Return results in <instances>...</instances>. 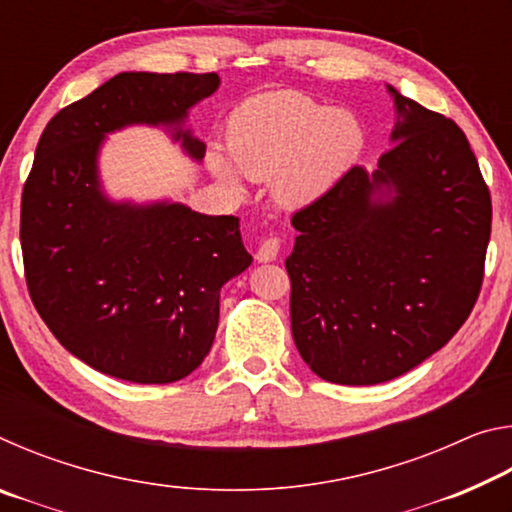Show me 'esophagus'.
I'll return each mask as SVG.
<instances>
[{"instance_id": "1", "label": "esophagus", "mask_w": 512, "mask_h": 512, "mask_svg": "<svg viewBox=\"0 0 512 512\" xmlns=\"http://www.w3.org/2000/svg\"><path fill=\"white\" fill-rule=\"evenodd\" d=\"M277 253H280V239L268 237V239L262 241V246H259L255 259H257V262L266 264V262H273V259L277 257Z\"/></svg>"}]
</instances>
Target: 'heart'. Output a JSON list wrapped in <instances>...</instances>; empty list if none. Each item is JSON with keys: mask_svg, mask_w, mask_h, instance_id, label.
Returning <instances> with one entry per match:
<instances>
[{"mask_svg": "<svg viewBox=\"0 0 512 512\" xmlns=\"http://www.w3.org/2000/svg\"><path fill=\"white\" fill-rule=\"evenodd\" d=\"M363 146L366 131L357 115L332 110L300 92L259 94L228 121L232 161L253 180L273 176L275 198L289 207L327 194L357 164ZM234 165L221 153H210L216 176L239 187Z\"/></svg>", "mask_w": 512, "mask_h": 512, "instance_id": "heart-1", "label": "heart"}]
</instances>
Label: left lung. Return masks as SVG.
Masks as SVG:
<instances>
[{"label": "left lung", "mask_w": 512, "mask_h": 512, "mask_svg": "<svg viewBox=\"0 0 512 512\" xmlns=\"http://www.w3.org/2000/svg\"><path fill=\"white\" fill-rule=\"evenodd\" d=\"M391 149L293 214L291 332L320 379L370 386L438 352L483 282L492 203L452 119L388 85Z\"/></svg>", "instance_id": "1"}]
</instances>
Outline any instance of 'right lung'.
Masks as SVG:
<instances>
[{"label": "right lung", "instance_id": "add662e5", "mask_svg": "<svg viewBox=\"0 0 512 512\" xmlns=\"http://www.w3.org/2000/svg\"><path fill=\"white\" fill-rule=\"evenodd\" d=\"M212 74L121 72L49 121L22 192L29 296L65 350L103 375L171 384L201 366L219 327L221 287L253 262L237 216L171 201H112L99 151L126 126H162L189 158L205 144L189 110Z\"/></svg>", "mask_w": 512, "mask_h": 512}]
</instances>
